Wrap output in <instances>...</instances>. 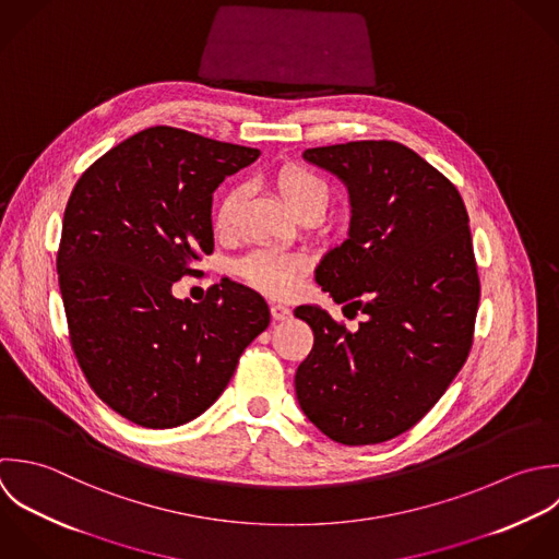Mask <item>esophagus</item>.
<instances>
[{
  "mask_svg": "<svg viewBox=\"0 0 559 559\" xmlns=\"http://www.w3.org/2000/svg\"><path fill=\"white\" fill-rule=\"evenodd\" d=\"M270 311H272V318H274V320H287V318L292 316V309L285 307V305H278V302H274V305L270 307Z\"/></svg>",
  "mask_w": 559,
  "mask_h": 559,
  "instance_id": "1",
  "label": "esophagus"
}]
</instances>
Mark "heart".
I'll return each instance as SVG.
<instances>
[{
  "instance_id": "1",
  "label": "heart",
  "mask_w": 559,
  "mask_h": 559,
  "mask_svg": "<svg viewBox=\"0 0 559 559\" xmlns=\"http://www.w3.org/2000/svg\"><path fill=\"white\" fill-rule=\"evenodd\" d=\"M276 185L296 215L309 209H322V211L326 209L329 189L324 180L316 176L311 169H305L298 165L281 167L276 171ZM239 204H241L239 187L224 191L213 213V226L219 235L235 233L237 219H239ZM239 274L257 289L276 298H285L294 294L296 287L300 285L302 263L296 257L278 250H257L239 263Z\"/></svg>"
}]
</instances>
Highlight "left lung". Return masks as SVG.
Returning <instances> with one entry per match:
<instances>
[{
  "mask_svg": "<svg viewBox=\"0 0 559 559\" xmlns=\"http://www.w3.org/2000/svg\"><path fill=\"white\" fill-rule=\"evenodd\" d=\"M350 191L348 239L316 270V283L350 320L324 309L294 316L313 331L296 370L307 418L346 447L388 442L442 399L466 364L481 283L466 204L457 187L399 141H350L305 150Z\"/></svg>",
  "mask_w": 559,
  "mask_h": 559,
  "instance_id": "8db88e82",
  "label": "left lung"
}]
</instances>
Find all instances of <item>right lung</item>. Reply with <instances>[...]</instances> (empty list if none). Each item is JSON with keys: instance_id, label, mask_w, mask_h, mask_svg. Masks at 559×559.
Masks as SVG:
<instances>
[{"instance_id": "add662e5", "label": "right lung", "mask_w": 559, "mask_h": 559, "mask_svg": "<svg viewBox=\"0 0 559 559\" xmlns=\"http://www.w3.org/2000/svg\"><path fill=\"white\" fill-rule=\"evenodd\" d=\"M259 154L152 126L88 165L69 195L56 254L69 344L97 399L139 427L206 412L270 324L265 298L230 278L202 302L171 296L213 252V191Z\"/></svg>"}]
</instances>
